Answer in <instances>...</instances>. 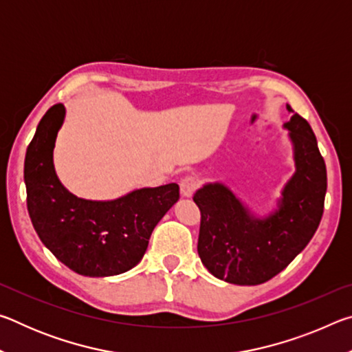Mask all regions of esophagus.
<instances>
[{
	"mask_svg": "<svg viewBox=\"0 0 352 352\" xmlns=\"http://www.w3.org/2000/svg\"><path fill=\"white\" fill-rule=\"evenodd\" d=\"M197 186H199L197 178L192 175H186L180 180V192L183 197H190V195L194 194V190L197 189Z\"/></svg>",
	"mask_w": 352,
	"mask_h": 352,
	"instance_id": "34e87169",
	"label": "esophagus"
}]
</instances>
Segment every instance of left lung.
Wrapping results in <instances>:
<instances>
[{
    "instance_id": "8db88e82",
    "label": "left lung",
    "mask_w": 352,
    "mask_h": 352,
    "mask_svg": "<svg viewBox=\"0 0 352 352\" xmlns=\"http://www.w3.org/2000/svg\"><path fill=\"white\" fill-rule=\"evenodd\" d=\"M283 127L295 172L270 212H254L222 182L205 183L192 197L201 212V264L225 283L258 285L276 276L305 250L323 216L327 177L317 138L296 113Z\"/></svg>"
}]
</instances>
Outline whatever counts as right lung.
<instances>
[{
  "mask_svg": "<svg viewBox=\"0 0 352 352\" xmlns=\"http://www.w3.org/2000/svg\"><path fill=\"white\" fill-rule=\"evenodd\" d=\"M67 116L63 104L38 122L25 158L29 217L40 241L83 276L121 275L144 256L155 226L180 199L177 183L133 189L113 200L77 197L58 180L54 147Z\"/></svg>",
  "mask_w": 352,
  "mask_h": 352,
  "instance_id": "right-lung-1",
  "label": "right lung"
}]
</instances>
